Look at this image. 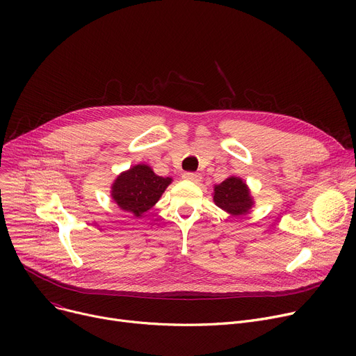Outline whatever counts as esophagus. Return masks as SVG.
Instances as JSON below:
<instances>
[{"instance_id": "esophagus-1", "label": "esophagus", "mask_w": 356, "mask_h": 356, "mask_svg": "<svg viewBox=\"0 0 356 356\" xmlns=\"http://www.w3.org/2000/svg\"><path fill=\"white\" fill-rule=\"evenodd\" d=\"M183 179L184 180H189V181H193V183H199L202 176L199 173H192V172H186L183 173Z\"/></svg>"}]
</instances>
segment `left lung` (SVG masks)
Listing matches in <instances>:
<instances>
[{
  "mask_svg": "<svg viewBox=\"0 0 356 356\" xmlns=\"http://www.w3.org/2000/svg\"><path fill=\"white\" fill-rule=\"evenodd\" d=\"M213 200L220 209L231 215H242L252 207L247 184L234 176L215 186Z\"/></svg>",
  "mask_w": 356,
  "mask_h": 356,
  "instance_id": "1",
  "label": "left lung"
}]
</instances>
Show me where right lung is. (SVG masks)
Here are the masks:
<instances>
[{"instance_id": "1", "label": "right lung", "mask_w": 356, "mask_h": 356, "mask_svg": "<svg viewBox=\"0 0 356 356\" xmlns=\"http://www.w3.org/2000/svg\"><path fill=\"white\" fill-rule=\"evenodd\" d=\"M170 183V177L154 175L147 164H137L117 177L111 195L121 209L141 216L154 207Z\"/></svg>"}]
</instances>
